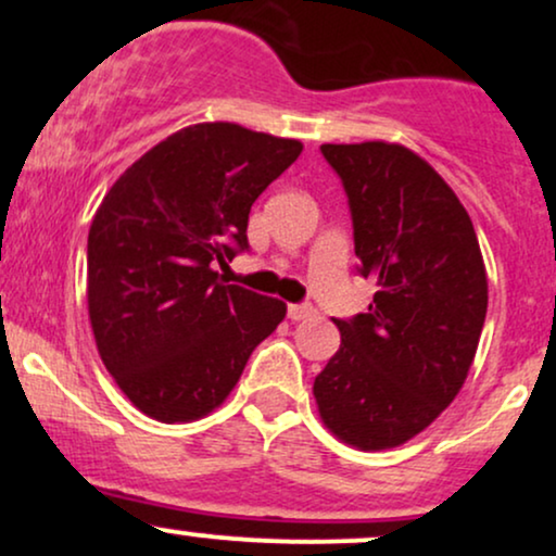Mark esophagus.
Returning a JSON list of instances; mask_svg holds the SVG:
<instances>
[{
	"instance_id": "esophagus-1",
	"label": "esophagus",
	"mask_w": 556,
	"mask_h": 556,
	"mask_svg": "<svg viewBox=\"0 0 556 556\" xmlns=\"http://www.w3.org/2000/svg\"><path fill=\"white\" fill-rule=\"evenodd\" d=\"M314 314H316L314 305H308V303H290V305H287V316H290L292 321H305V318H311Z\"/></svg>"
}]
</instances>
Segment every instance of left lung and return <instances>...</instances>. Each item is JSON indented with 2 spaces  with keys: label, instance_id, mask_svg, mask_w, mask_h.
<instances>
[{
  "label": "left lung",
  "instance_id": "1",
  "mask_svg": "<svg viewBox=\"0 0 556 556\" xmlns=\"http://www.w3.org/2000/svg\"><path fill=\"white\" fill-rule=\"evenodd\" d=\"M353 216L366 314L334 318L342 344L314 381L321 420L358 450L420 433L457 397L481 340L486 266L473 222L429 162L384 140L324 143Z\"/></svg>",
  "mask_w": 556,
  "mask_h": 556
}]
</instances>
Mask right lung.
Returning <instances> with one entry per match:
<instances>
[{
    "label": "right lung",
    "instance_id": "right-lung-1",
    "mask_svg": "<svg viewBox=\"0 0 556 556\" xmlns=\"http://www.w3.org/2000/svg\"><path fill=\"white\" fill-rule=\"evenodd\" d=\"M303 151L235 123H201L146 151L88 232V316L106 371L162 424L219 407L287 305L219 282L248 251L253 201Z\"/></svg>",
    "mask_w": 556,
    "mask_h": 556
}]
</instances>
